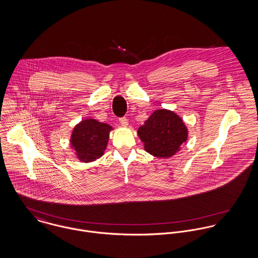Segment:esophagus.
Masks as SVG:
<instances>
[{
    "instance_id": "1",
    "label": "esophagus",
    "mask_w": 258,
    "mask_h": 258,
    "mask_svg": "<svg viewBox=\"0 0 258 258\" xmlns=\"http://www.w3.org/2000/svg\"><path fill=\"white\" fill-rule=\"evenodd\" d=\"M119 123H120L122 126H127V125H128V120H127V118L122 117V118L119 119Z\"/></svg>"
}]
</instances>
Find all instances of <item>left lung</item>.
I'll use <instances>...</instances> for the list:
<instances>
[{"instance_id":"8db88e82","label":"left lung","mask_w":258,"mask_h":258,"mask_svg":"<svg viewBox=\"0 0 258 258\" xmlns=\"http://www.w3.org/2000/svg\"><path fill=\"white\" fill-rule=\"evenodd\" d=\"M138 136L147 153L159 158L171 157L181 150L188 139V130L182 118L174 111L155 110L139 127Z\"/></svg>"}]
</instances>
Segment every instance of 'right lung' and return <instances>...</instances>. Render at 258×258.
<instances>
[{"mask_svg":"<svg viewBox=\"0 0 258 258\" xmlns=\"http://www.w3.org/2000/svg\"><path fill=\"white\" fill-rule=\"evenodd\" d=\"M109 124L95 118H86L75 125L70 140L71 149L82 162H92L102 157L106 150L109 133L112 131Z\"/></svg>","mask_w":258,"mask_h":258,"instance_id":"1","label":"right lung"}]
</instances>
